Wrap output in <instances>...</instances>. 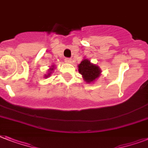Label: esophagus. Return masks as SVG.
I'll return each instance as SVG.
<instances>
[{"mask_svg": "<svg viewBox=\"0 0 148 148\" xmlns=\"http://www.w3.org/2000/svg\"><path fill=\"white\" fill-rule=\"evenodd\" d=\"M64 62H65L66 63H71L72 61L71 58H66L65 59H64Z\"/></svg>", "mask_w": 148, "mask_h": 148, "instance_id": "obj_1", "label": "esophagus"}]
</instances>
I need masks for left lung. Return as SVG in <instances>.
<instances>
[{
	"label": "left lung",
	"mask_w": 148,
	"mask_h": 148,
	"mask_svg": "<svg viewBox=\"0 0 148 148\" xmlns=\"http://www.w3.org/2000/svg\"><path fill=\"white\" fill-rule=\"evenodd\" d=\"M78 71L82 74L84 80L86 83L93 82L100 76L101 70L98 65L92 64L90 61L84 58L78 64Z\"/></svg>",
	"instance_id": "left-lung-1"
}]
</instances>
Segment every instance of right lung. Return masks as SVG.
I'll list each match as a JSON object with an SVG mask.
<instances>
[{"instance_id": "right-lung-1", "label": "right lung", "mask_w": 148, "mask_h": 148, "mask_svg": "<svg viewBox=\"0 0 148 148\" xmlns=\"http://www.w3.org/2000/svg\"><path fill=\"white\" fill-rule=\"evenodd\" d=\"M53 69H54V66H51V68H50V69H49V73H48V74H45V78L48 77L50 76V75H51V71H53Z\"/></svg>"}]
</instances>
